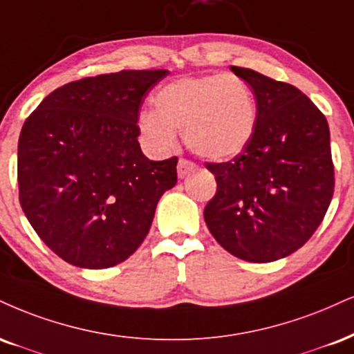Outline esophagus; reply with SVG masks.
Segmentation results:
<instances>
[{
  "label": "esophagus",
  "mask_w": 354,
  "mask_h": 354,
  "mask_svg": "<svg viewBox=\"0 0 354 354\" xmlns=\"http://www.w3.org/2000/svg\"><path fill=\"white\" fill-rule=\"evenodd\" d=\"M194 169V165L191 163V161H188V160H180L178 161V176L181 178H186L188 176V174L193 171Z\"/></svg>",
  "instance_id": "obj_1"
}]
</instances>
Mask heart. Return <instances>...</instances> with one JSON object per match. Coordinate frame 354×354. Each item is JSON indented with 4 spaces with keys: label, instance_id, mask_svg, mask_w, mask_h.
Masks as SVG:
<instances>
[{
    "label": "heart",
    "instance_id": "obj_1",
    "mask_svg": "<svg viewBox=\"0 0 354 354\" xmlns=\"http://www.w3.org/2000/svg\"><path fill=\"white\" fill-rule=\"evenodd\" d=\"M153 109L138 118V131L148 147L160 153L171 150L176 131H183L189 150L212 161L244 151L257 123L252 88L234 74L173 80L155 93Z\"/></svg>",
    "mask_w": 354,
    "mask_h": 354
}]
</instances>
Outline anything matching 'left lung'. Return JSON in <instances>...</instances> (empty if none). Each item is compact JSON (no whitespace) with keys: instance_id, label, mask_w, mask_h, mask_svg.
Here are the masks:
<instances>
[{"instance_id":"obj_1","label":"left lung","mask_w":354,"mask_h":354,"mask_svg":"<svg viewBox=\"0 0 354 354\" xmlns=\"http://www.w3.org/2000/svg\"><path fill=\"white\" fill-rule=\"evenodd\" d=\"M252 87L257 123L231 161L206 163L218 191L204 207L216 241L247 262H274L300 249L325 218L335 189L330 129L290 84L231 66Z\"/></svg>"}]
</instances>
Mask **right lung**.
I'll use <instances>...</instances> for the list:
<instances>
[{"instance_id":"obj_1","label":"right lung","mask_w":354,"mask_h":354,"mask_svg":"<svg viewBox=\"0 0 354 354\" xmlns=\"http://www.w3.org/2000/svg\"><path fill=\"white\" fill-rule=\"evenodd\" d=\"M168 71H122L66 84L29 115L18 142L19 203L53 252L109 269L147 237L178 158L148 160L138 143L143 97Z\"/></svg>"}]
</instances>
